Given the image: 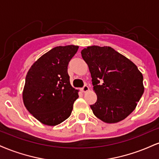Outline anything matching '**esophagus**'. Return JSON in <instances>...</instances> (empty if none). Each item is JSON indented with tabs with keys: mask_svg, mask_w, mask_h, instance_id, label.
<instances>
[{
	"mask_svg": "<svg viewBox=\"0 0 159 159\" xmlns=\"http://www.w3.org/2000/svg\"><path fill=\"white\" fill-rule=\"evenodd\" d=\"M81 90H82V92H84V93L87 92V91L89 90V87H88V86H87V85H84V87L81 88Z\"/></svg>",
	"mask_w": 159,
	"mask_h": 159,
	"instance_id": "obj_1",
	"label": "esophagus"
}]
</instances>
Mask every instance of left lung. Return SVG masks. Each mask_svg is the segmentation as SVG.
<instances>
[{
    "label": "left lung",
    "instance_id": "obj_1",
    "mask_svg": "<svg viewBox=\"0 0 159 159\" xmlns=\"http://www.w3.org/2000/svg\"><path fill=\"white\" fill-rule=\"evenodd\" d=\"M81 56L89 66L97 101L93 113L107 123L126 118L143 93V75L130 60L109 46L84 48Z\"/></svg>",
    "mask_w": 159,
    "mask_h": 159
}]
</instances>
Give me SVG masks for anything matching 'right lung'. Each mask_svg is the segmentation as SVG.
I'll return each instance as SVG.
<instances>
[{
	"instance_id": "add662e5",
	"label": "right lung",
	"mask_w": 159,
	"mask_h": 159,
	"mask_svg": "<svg viewBox=\"0 0 159 159\" xmlns=\"http://www.w3.org/2000/svg\"><path fill=\"white\" fill-rule=\"evenodd\" d=\"M78 45L57 46L40 57L27 72L23 91L27 110L47 125H57L70 116L78 90L70 84L68 65Z\"/></svg>"
}]
</instances>
